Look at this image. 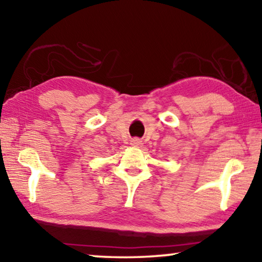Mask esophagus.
Instances as JSON below:
<instances>
[{"instance_id": "obj_1", "label": "esophagus", "mask_w": 262, "mask_h": 262, "mask_svg": "<svg viewBox=\"0 0 262 262\" xmlns=\"http://www.w3.org/2000/svg\"><path fill=\"white\" fill-rule=\"evenodd\" d=\"M140 144H142V142H140L139 138H132L131 139V145H132V146H139Z\"/></svg>"}]
</instances>
